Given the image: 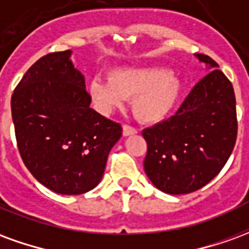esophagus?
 I'll return each instance as SVG.
<instances>
[{
    "label": "esophagus",
    "mask_w": 249,
    "mask_h": 249,
    "mask_svg": "<svg viewBox=\"0 0 249 249\" xmlns=\"http://www.w3.org/2000/svg\"><path fill=\"white\" fill-rule=\"evenodd\" d=\"M123 133H124V136L135 135V133H137V129H136L135 126H132V125L124 124L123 125Z\"/></svg>",
    "instance_id": "1"
}]
</instances>
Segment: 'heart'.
<instances>
[{"label": "heart", "instance_id": "b5f03b06", "mask_svg": "<svg viewBox=\"0 0 249 249\" xmlns=\"http://www.w3.org/2000/svg\"><path fill=\"white\" fill-rule=\"evenodd\" d=\"M89 92L104 110L121 107L126 98H132L137 119L153 123L164 119L175 108L183 84L167 68L124 66L114 69L109 78L96 77Z\"/></svg>", "mask_w": 249, "mask_h": 249}]
</instances>
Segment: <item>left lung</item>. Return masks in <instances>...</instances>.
<instances>
[{
  "label": "left lung",
  "mask_w": 249,
  "mask_h": 249,
  "mask_svg": "<svg viewBox=\"0 0 249 249\" xmlns=\"http://www.w3.org/2000/svg\"><path fill=\"white\" fill-rule=\"evenodd\" d=\"M212 71L193 87L178 112L142 130L144 169L155 187L169 195L203 188L223 169L237 137L232 82L219 64L197 54Z\"/></svg>",
  "instance_id": "8db88e82"
}]
</instances>
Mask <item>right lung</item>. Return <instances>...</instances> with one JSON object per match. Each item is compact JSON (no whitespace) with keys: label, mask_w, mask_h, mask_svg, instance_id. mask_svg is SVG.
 <instances>
[{"label":"right lung","mask_w":249,"mask_h":249,"mask_svg":"<svg viewBox=\"0 0 249 249\" xmlns=\"http://www.w3.org/2000/svg\"><path fill=\"white\" fill-rule=\"evenodd\" d=\"M69 54L48 53L30 66L12 94V117L29 172L53 192L81 195L100 183L123 128L89 107Z\"/></svg>","instance_id":"right-lung-1"}]
</instances>
